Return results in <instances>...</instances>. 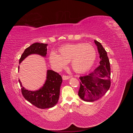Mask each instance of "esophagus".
Masks as SVG:
<instances>
[{"label": "esophagus", "instance_id": "esophagus-1", "mask_svg": "<svg viewBox=\"0 0 133 133\" xmlns=\"http://www.w3.org/2000/svg\"><path fill=\"white\" fill-rule=\"evenodd\" d=\"M70 76H66V75H63V76H62V78H63V79L64 80L69 79H70Z\"/></svg>", "mask_w": 133, "mask_h": 133}]
</instances>
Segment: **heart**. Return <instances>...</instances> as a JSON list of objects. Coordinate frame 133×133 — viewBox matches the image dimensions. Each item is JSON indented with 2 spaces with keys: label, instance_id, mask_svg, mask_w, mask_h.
Segmentation results:
<instances>
[{
  "label": "heart",
  "instance_id": "1",
  "mask_svg": "<svg viewBox=\"0 0 133 133\" xmlns=\"http://www.w3.org/2000/svg\"><path fill=\"white\" fill-rule=\"evenodd\" d=\"M58 52L59 54H57L52 51L49 55L51 66L58 71L70 62L74 71L79 73H84L91 67L96 56L93 46L82 43L65 44L59 48Z\"/></svg>",
  "mask_w": 133,
  "mask_h": 133
}]
</instances>
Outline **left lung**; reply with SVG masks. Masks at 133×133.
Returning a JSON list of instances; mask_svg holds the SVG:
<instances>
[{"mask_svg": "<svg viewBox=\"0 0 133 133\" xmlns=\"http://www.w3.org/2000/svg\"><path fill=\"white\" fill-rule=\"evenodd\" d=\"M97 46L100 65L87 75L80 76L79 97L85 102H94L105 94L110 87V67L107 53L101 43L94 40Z\"/></svg>", "mask_w": 133, "mask_h": 133, "instance_id": "1", "label": "left lung"}]
</instances>
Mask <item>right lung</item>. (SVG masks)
<instances>
[{
  "mask_svg": "<svg viewBox=\"0 0 133 133\" xmlns=\"http://www.w3.org/2000/svg\"><path fill=\"white\" fill-rule=\"evenodd\" d=\"M47 45L48 44L39 43L31 44L22 54L19 60V64L31 54H38L45 57L47 53ZM62 81V76L52 70H47L45 83L37 90L31 91L25 89L23 87L21 80H19L24 97L33 105L40 109L52 108L57 104Z\"/></svg>",
  "mask_w": 133,
  "mask_h": 133,
  "instance_id": "1",
  "label": "right lung"
}]
</instances>
